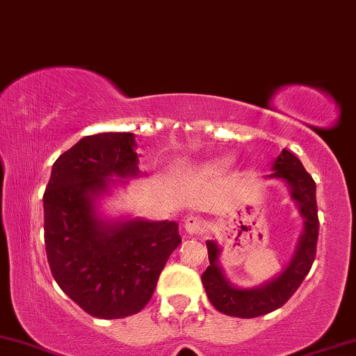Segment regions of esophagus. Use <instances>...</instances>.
Listing matches in <instances>:
<instances>
[{
  "instance_id": "1",
  "label": "esophagus",
  "mask_w": 356,
  "mask_h": 356,
  "mask_svg": "<svg viewBox=\"0 0 356 356\" xmlns=\"http://www.w3.org/2000/svg\"><path fill=\"white\" fill-rule=\"evenodd\" d=\"M205 226V221L202 216L199 215H191L186 218V221H184V229H186L188 234H199L202 233Z\"/></svg>"
}]
</instances>
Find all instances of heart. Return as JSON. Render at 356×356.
<instances>
[{
    "label": "heart",
    "instance_id": "obj_1",
    "mask_svg": "<svg viewBox=\"0 0 356 356\" xmlns=\"http://www.w3.org/2000/svg\"><path fill=\"white\" fill-rule=\"evenodd\" d=\"M226 165H228V163H226V162H221V163H218V165H216V168H225Z\"/></svg>",
    "mask_w": 356,
    "mask_h": 356
}]
</instances>
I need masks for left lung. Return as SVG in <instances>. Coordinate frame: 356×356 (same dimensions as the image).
Masks as SVG:
<instances>
[{"label":"left lung","mask_w":356,"mask_h":356,"mask_svg":"<svg viewBox=\"0 0 356 356\" xmlns=\"http://www.w3.org/2000/svg\"><path fill=\"white\" fill-rule=\"evenodd\" d=\"M273 173L266 178L282 179L291 191V197L297 204L303 218V231L297 242L296 252L284 270L275 280L257 287H236L228 281L218 265L221 249L215 241H207L210 265L202 275V284L207 297L216 310L228 316L257 318L271 313L292 297L310 271L316 255L318 242V207L316 184L302 162L287 149L273 162Z\"/></svg>","instance_id":"obj_1"}]
</instances>
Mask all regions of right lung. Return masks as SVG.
<instances>
[{"mask_svg":"<svg viewBox=\"0 0 356 356\" xmlns=\"http://www.w3.org/2000/svg\"><path fill=\"white\" fill-rule=\"evenodd\" d=\"M133 133L85 136L60 154L43 195L44 245L56 282L81 310L102 319L141 312L172 252L178 223L104 220L96 200L118 178L140 177Z\"/></svg>","mask_w":356,"mask_h":356,"instance_id":"1","label":"right lung"}]
</instances>
